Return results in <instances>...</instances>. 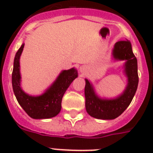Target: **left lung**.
<instances>
[{"label": "left lung", "instance_id": "left-lung-1", "mask_svg": "<svg viewBox=\"0 0 153 153\" xmlns=\"http://www.w3.org/2000/svg\"><path fill=\"white\" fill-rule=\"evenodd\" d=\"M114 57L126 60L125 72L128 78L126 89L121 96L114 100H102L95 94L92 85L85 79V108L91 117L102 120H112L119 117L130 105L138 84V62L133 53L130 41L121 40L115 43Z\"/></svg>", "mask_w": 153, "mask_h": 153}]
</instances>
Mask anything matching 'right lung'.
<instances>
[{
    "label": "right lung",
    "instance_id": "right-lung-1",
    "mask_svg": "<svg viewBox=\"0 0 153 153\" xmlns=\"http://www.w3.org/2000/svg\"><path fill=\"white\" fill-rule=\"evenodd\" d=\"M24 48V44L19 49L14 60L12 71V87L18 102L30 117L33 119H46L57 116L61 110L63 96L71 83L78 77L74 68L63 71L57 80L42 96H30L22 90L20 87L19 58Z\"/></svg>",
    "mask_w": 153,
    "mask_h": 153
}]
</instances>
